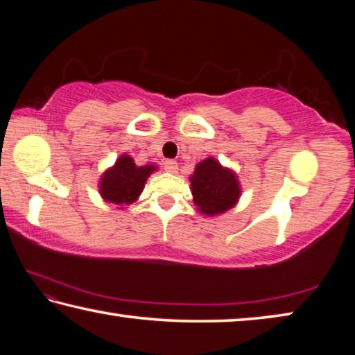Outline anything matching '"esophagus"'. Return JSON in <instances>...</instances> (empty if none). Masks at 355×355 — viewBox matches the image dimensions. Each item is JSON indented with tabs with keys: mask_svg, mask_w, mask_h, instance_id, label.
<instances>
[{
	"mask_svg": "<svg viewBox=\"0 0 355 355\" xmlns=\"http://www.w3.org/2000/svg\"><path fill=\"white\" fill-rule=\"evenodd\" d=\"M163 166H164V171L171 172V173H175L178 171L177 161H173V159H166L164 163H163Z\"/></svg>",
	"mask_w": 355,
	"mask_h": 355,
	"instance_id": "obj_1",
	"label": "esophagus"
}]
</instances>
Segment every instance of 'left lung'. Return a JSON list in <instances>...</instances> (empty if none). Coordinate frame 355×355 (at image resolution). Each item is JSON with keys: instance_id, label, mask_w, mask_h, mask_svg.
Instances as JSON below:
<instances>
[{"instance_id": "left-lung-1", "label": "left lung", "mask_w": 355, "mask_h": 355, "mask_svg": "<svg viewBox=\"0 0 355 355\" xmlns=\"http://www.w3.org/2000/svg\"><path fill=\"white\" fill-rule=\"evenodd\" d=\"M191 188L196 205L202 213L209 216L230 209L239 197L235 175L213 158L197 164L191 178Z\"/></svg>"}]
</instances>
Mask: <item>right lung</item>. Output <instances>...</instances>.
I'll return each instance as SVG.
<instances>
[{
    "label": "right lung",
    "instance_id": "obj_1",
    "mask_svg": "<svg viewBox=\"0 0 355 355\" xmlns=\"http://www.w3.org/2000/svg\"><path fill=\"white\" fill-rule=\"evenodd\" d=\"M155 171L153 166L137 167L130 156L123 155L117 159L116 166L107 171L100 183V191L103 199L117 203V205H128L135 202L142 192L150 173Z\"/></svg>",
    "mask_w": 355,
    "mask_h": 355
}]
</instances>
